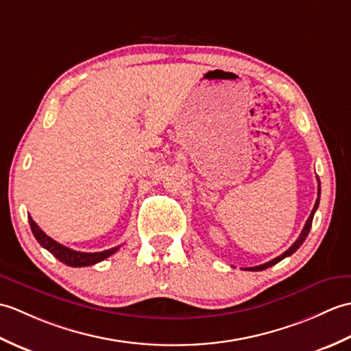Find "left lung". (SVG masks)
I'll return each instance as SVG.
<instances>
[{"label":"left lung","mask_w":351,"mask_h":351,"mask_svg":"<svg viewBox=\"0 0 351 351\" xmlns=\"http://www.w3.org/2000/svg\"><path fill=\"white\" fill-rule=\"evenodd\" d=\"M318 180V178H317ZM320 193H322V188H320V180H318V197H317V201H315V206H314V208H313V212H311V215H309V217H308V221H306V223H305V227H303V230H302V232H300V236H299V239L294 241V243L287 249V251L282 254V255H279V256H276V258H274L271 261H269V263H266V264H261V266H255V267H249L247 270H252V271H258V270H264V269H269V267H271V266H275L276 263H279L281 260H284L285 256H290L291 254H294L295 251H298V249L302 246V243L303 241H305V239H306V236L309 234V230H311V225H313V219H314V215H315V212H317V208H318V204H320Z\"/></svg>","instance_id":"obj_1"}]
</instances>
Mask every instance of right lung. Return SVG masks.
Masks as SVG:
<instances>
[{
    "instance_id": "obj_1",
    "label": "right lung",
    "mask_w": 351,
    "mask_h": 351,
    "mask_svg": "<svg viewBox=\"0 0 351 351\" xmlns=\"http://www.w3.org/2000/svg\"><path fill=\"white\" fill-rule=\"evenodd\" d=\"M28 222L31 231L36 237V240L40 243L45 249L56 256L57 260H60L61 263L67 264L70 267H85V266H93V264L104 261L108 256H111L114 252H117L120 249V246L112 247V249H106V251L102 252H80V251H73L67 246H63L58 241H56L53 239H51L49 236H46L45 232L38 228V225L33 221V217L28 216Z\"/></svg>"
}]
</instances>
